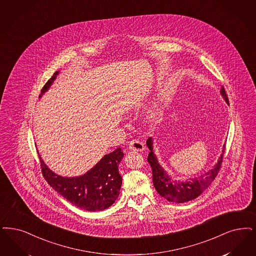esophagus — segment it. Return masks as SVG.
Segmentation results:
<instances>
[{
  "label": "esophagus",
  "instance_id": "obj_1",
  "mask_svg": "<svg viewBox=\"0 0 256 256\" xmlns=\"http://www.w3.org/2000/svg\"><path fill=\"white\" fill-rule=\"evenodd\" d=\"M128 148L130 150H135V152H143L144 146L141 141H139L137 139H134L128 144Z\"/></svg>",
  "mask_w": 256,
  "mask_h": 256
}]
</instances>
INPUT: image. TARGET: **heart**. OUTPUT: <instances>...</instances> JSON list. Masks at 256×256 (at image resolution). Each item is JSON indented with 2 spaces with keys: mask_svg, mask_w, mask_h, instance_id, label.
<instances>
[{
  "mask_svg": "<svg viewBox=\"0 0 256 256\" xmlns=\"http://www.w3.org/2000/svg\"><path fill=\"white\" fill-rule=\"evenodd\" d=\"M152 118L154 120H156V119L158 118V115H157V112L152 113Z\"/></svg>",
  "mask_w": 256,
  "mask_h": 256,
  "instance_id": "b5f03b06",
  "label": "heart"
}]
</instances>
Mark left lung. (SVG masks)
Wrapping results in <instances>:
<instances>
[{
    "mask_svg": "<svg viewBox=\"0 0 256 256\" xmlns=\"http://www.w3.org/2000/svg\"><path fill=\"white\" fill-rule=\"evenodd\" d=\"M221 94L223 95L224 99L228 104V98L224 88H222L221 90ZM146 144L150 150L148 157V162L150 163L152 170V178H154L152 181H154V186L157 192L162 197H164L170 202H175V203H184V202L194 200L196 197L201 194L210 184H212V182L214 180L216 175L218 174L221 168L226 148L225 144L223 154L212 170L201 175L200 177L190 179L184 182H180V181L172 180V178L164 172L161 166L158 164L157 158L152 152V138L148 139Z\"/></svg>",
    "mask_w": 256,
    "mask_h": 256,
    "instance_id": "8db88e82",
    "label": "left lung"
}]
</instances>
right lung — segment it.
<instances>
[{"label":"right lung","mask_w":256,"mask_h":256,"mask_svg":"<svg viewBox=\"0 0 256 256\" xmlns=\"http://www.w3.org/2000/svg\"><path fill=\"white\" fill-rule=\"evenodd\" d=\"M58 72L46 82L42 93L52 84ZM124 154L117 148L106 154L98 164L80 177L66 178L52 172L40 159L42 174L46 181L68 202L84 210L99 212L110 208L119 196L122 177L119 174V164Z\"/></svg>","instance_id":"add662e5"}]
</instances>
